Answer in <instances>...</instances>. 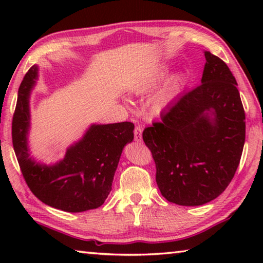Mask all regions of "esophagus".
I'll return each instance as SVG.
<instances>
[{
  "mask_svg": "<svg viewBox=\"0 0 263 263\" xmlns=\"http://www.w3.org/2000/svg\"><path fill=\"white\" fill-rule=\"evenodd\" d=\"M133 133H135V140L138 141V142H140L141 141V133H142L141 126H136Z\"/></svg>",
  "mask_w": 263,
  "mask_h": 263,
  "instance_id": "1",
  "label": "esophagus"
}]
</instances>
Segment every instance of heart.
<instances>
[{
  "label": "heart",
  "instance_id": "heart-1",
  "mask_svg": "<svg viewBox=\"0 0 263 263\" xmlns=\"http://www.w3.org/2000/svg\"><path fill=\"white\" fill-rule=\"evenodd\" d=\"M164 77H166V70L163 69L157 70L155 73L147 75L146 78H142L140 80H138V81L133 82L131 89L136 92L146 91L148 90V89L153 88L155 84L161 81ZM177 87H179V81H175L174 84H172L171 87H168L167 89H164V90L160 91L159 94L153 99L154 108L157 110H161L162 108H164V106L169 103V101L173 99Z\"/></svg>",
  "mask_w": 263,
  "mask_h": 263
}]
</instances>
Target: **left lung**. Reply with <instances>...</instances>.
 <instances>
[{"label":"left lung","mask_w":263,"mask_h":263,"mask_svg":"<svg viewBox=\"0 0 263 263\" xmlns=\"http://www.w3.org/2000/svg\"><path fill=\"white\" fill-rule=\"evenodd\" d=\"M202 83L173 102L142 132L161 195L177 205H203L224 191L241 159L246 124L237 81L205 52Z\"/></svg>","instance_id":"1"}]
</instances>
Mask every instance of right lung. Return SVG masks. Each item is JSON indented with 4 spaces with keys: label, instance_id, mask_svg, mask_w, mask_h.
Masks as SVG:
<instances>
[{
    "label": "right lung",
    "instance_id": "1",
    "mask_svg": "<svg viewBox=\"0 0 263 263\" xmlns=\"http://www.w3.org/2000/svg\"><path fill=\"white\" fill-rule=\"evenodd\" d=\"M32 66L18 89L12 117V145L22 174L32 194L43 203L67 212L100 208L112 185L122 151L133 140L135 125L130 122L92 125L78 144L68 148L64 160L45 166L29 158V96L37 79Z\"/></svg>",
    "mask_w": 263,
    "mask_h": 263
}]
</instances>
